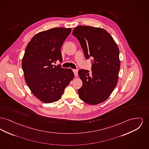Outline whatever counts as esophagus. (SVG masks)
<instances>
[{
  "label": "esophagus",
  "instance_id": "1",
  "mask_svg": "<svg viewBox=\"0 0 149 149\" xmlns=\"http://www.w3.org/2000/svg\"><path fill=\"white\" fill-rule=\"evenodd\" d=\"M72 71H73V72L74 73L75 76H77L78 74V69H74Z\"/></svg>",
  "mask_w": 149,
  "mask_h": 149
}]
</instances>
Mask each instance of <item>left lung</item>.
Listing matches in <instances>:
<instances>
[{"label": "left lung", "mask_w": 149, "mask_h": 149, "mask_svg": "<svg viewBox=\"0 0 149 149\" xmlns=\"http://www.w3.org/2000/svg\"><path fill=\"white\" fill-rule=\"evenodd\" d=\"M72 35L81 45L84 56L91 57V72L79 70L82 87L78 89L80 98L90 105L106 100L116 87L120 69L119 51L111 35L105 30L89 26L75 27Z\"/></svg>", "instance_id": "obj_1"}]
</instances>
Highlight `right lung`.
Here are the masks:
<instances>
[{
    "label": "right lung",
    "mask_w": 149,
    "mask_h": 149,
    "mask_svg": "<svg viewBox=\"0 0 149 149\" xmlns=\"http://www.w3.org/2000/svg\"><path fill=\"white\" fill-rule=\"evenodd\" d=\"M70 28L55 27L38 33L25 49L22 68L27 85L38 99L45 103L60 100L64 89L74 77L70 69L61 65V48L71 33Z\"/></svg>",
    "instance_id": "right-lung-1"
}]
</instances>
